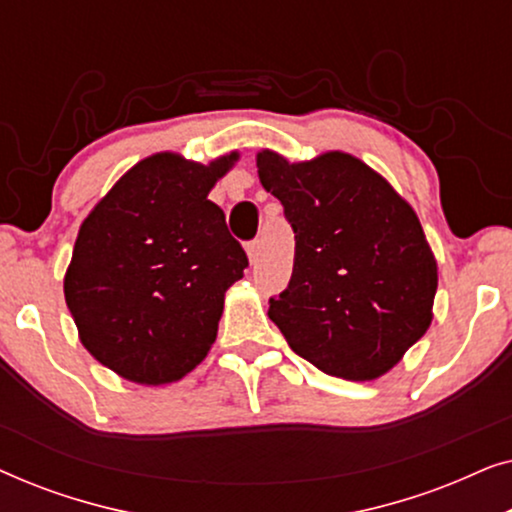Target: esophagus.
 <instances>
[{
	"label": "esophagus",
	"instance_id": "1",
	"mask_svg": "<svg viewBox=\"0 0 512 512\" xmlns=\"http://www.w3.org/2000/svg\"><path fill=\"white\" fill-rule=\"evenodd\" d=\"M247 256H249V263L254 265L258 261V256H261V244L258 242H249L247 244Z\"/></svg>",
	"mask_w": 512,
	"mask_h": 512
}]
</instances>
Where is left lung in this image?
Returning <instances> with one entry per match:
<instances>
[{"label":"left lung","instance_id":"obj_1","mask_svg":"<svg viewBox=\"0 0 512 512\" xmlns=\"http://www.w3.org/2000/svg\"><path fill=\"white\" fill-rule=\"evenodd\" d=\"M258 179L296 235L291 282L268 317L293 352L328 375L389 373L429 331L438 265L415 209L342 151L303 163L256 153Z\"/></svg>","mask_w":512,"mask_h":512}]
</instances>
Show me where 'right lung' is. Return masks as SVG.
Here are the masks:
<instances>
[{"mask_svg": "<svg viewBox=\"0 0 512 512\" xmlns=\"http://www.w3.org/2000/svg\"><path fill=\"white\" fill-rule=\"evenodd\" d=\"M237 158L153 153L81 223L65 300L83 347L123 380L177 382L214 345L226 291L249 261L207 195Z\"/></svg>", "mask_w": 512, "mask_h": 512, "instance_id": "obj_1", "label": "right lung"}]
</instances>
